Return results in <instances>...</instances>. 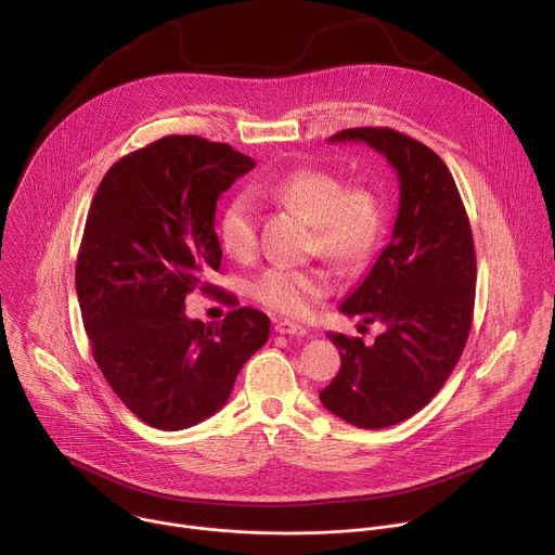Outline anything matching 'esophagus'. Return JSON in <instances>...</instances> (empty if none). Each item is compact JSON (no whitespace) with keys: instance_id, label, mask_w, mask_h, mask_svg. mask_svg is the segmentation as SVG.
Returning <instances> with one entry per match:
<instances>
[{"instance_id":"esophagus-1","label":"esophagus","mask_w":555,"mask_h":555,"mask_svg":"<svg viewBox=\"0 0 555 555\" xmlns=\"http://www.w3.org/2000/svg\"><path fill=\"white\" fill-rule=\"evenodd\" d=\"M274 330L281 336H307V327H302V325H298L294 321H279L274 325Z\"/></svg>"}]
</instances>
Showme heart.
Listing matches in <instances>:
<instances>
[{
    "label": "heart",
    "instance_id": "obj_1",
    "mask_svg": "<svg viewBox=\"0 0 555 555\" xmlns=\"http://www.w3.org/2000/svg\"><path fill=\"white\" fill-rule=\"evenodd\" d=\"M272 202L300 210L313 221L311 246L321 255L360 266L369 261L384 240V208L369 186H347L338 176L321 169H296L259 186ZM221 250L234 261H248L259 246L257 204L250 193L234 195L219 217ZM332 292V276L323 268L272 266L253 283L250 294L261 305L285 313L305 315Z\"/></svg>",
    "mask_w": 555,
    "mask_h": 555
}]
</instances>
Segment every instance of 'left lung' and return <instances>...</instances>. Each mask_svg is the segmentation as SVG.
<instances>
[{"instance_id": "1", "label": "left lung", "mask_w": 555, "mask_h": 555, "mask_svg": "<svg viewBox=\"0 0 555 555\" xmlns=\"http://www.w3.org/2000/svg\"><path fill=\"white\" fill-rule=\"evenodd\" d=\"M330 140L366 142L400 176L390 242L340 305L386 332L369 347L327 334L340 351V371L321 390L327 411L377 430L420 413L456 366L472 327L477 255L454 178L430 146L390 127L343 129Z\"/></svg>"}]
</instances>
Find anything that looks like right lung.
<instances>
[{
	"label": "right lung",
	"mask_w": 555,
	"mask_h": 555,
	"mask_svg": "<svg viewBox=\"0 0 555 555\" xmlns=\"http://www.w3.org/2000/svg\"><path fill=\"white\" fill-rule=\"evenodd\" d=\"M255 160L199 135H165L105 173L76 259V294L92 356L120 402L160 430L215 415L270 336V319L232 305L219 323L191 321V292L210 296L221 248L215 208Z\"/></svg>",
	"instance_id": "obj_1"
}]
</instances>
